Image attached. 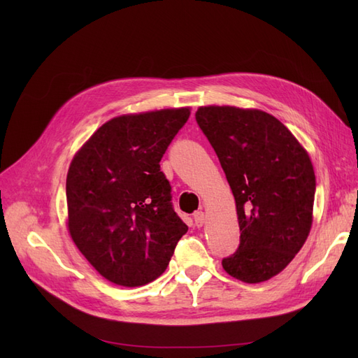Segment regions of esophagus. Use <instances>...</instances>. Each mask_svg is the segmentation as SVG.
Masks as SVG:
<instances>
[{
  "instance_id": "1",
  "label": "esophagus",
  "mask_w": 358,
  "mask_h": 358,
  "mask_svg": "<svg viewBox=\"0 0 358 358\" xmlns=\"http://www.w3.org/2000/svg\"><path fill=\"white\" fill-rule=\"evenodd\" d=\"M206 221V216H204V212L201 210H197L196 213H194V224H196V227H201Z\"/></svg>"
}]
</instances>
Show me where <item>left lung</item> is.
<instances>
[{"label":"left lung","mask_w":358,"mask_h":358,"mask_svg":"<svg viewBox=\"0 0 358 358\" xmlns=\"http://www.w3.org/2000/svg\"><path fill=\"white\" fill-rule=\"evenodd\" d=\"M196 121L230 183L241 227L239 248L222 267L243 282H263L282 272L310 231L317 182L309 155L262 110L200 107Z\"/></svg>","instance_id":"obj_1"}]
</instances>
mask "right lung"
<instances>
[{
	"instance_id": "right-lung-1",
	"label": "right lung",
	"mask_w": 358,
	"mask_h": 358,
	"mask_svg": "<svg viewBox=\"0 0 358 358\" xmlns=\"http://www.w3.org/2000/svg\"><path fill=\"white\" fill-rule=\"evenodd\" d=\"M188 117L187 107L113 117L71 161L66 185L71 239L116 285L152 282L188 231L159 167Z\"/></svg>"
}]
</instances>
